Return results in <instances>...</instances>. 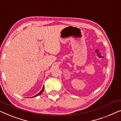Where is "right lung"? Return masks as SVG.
Here are the masks:
<instances>
[{"label": "right lung", "mask_w": 121, "mask_h": 121, "mask_svg": "<svg viewBox=\"0 0 121 121\" xmlns=\"http://www.w3.org/2000/svg\"><path fill=\"white\" fill-rule=\"evenodd\" d=\"M43 90H44V86H43V88H42V90H41V91L39 92L38 93V94H37L36 95H34V96H33V97H32L31 98H32V97H36V96H37V95H39L40 94H41V93H42V92H43Z\"/></svg>", "instance_id": "add662e5"}]
</instances>
